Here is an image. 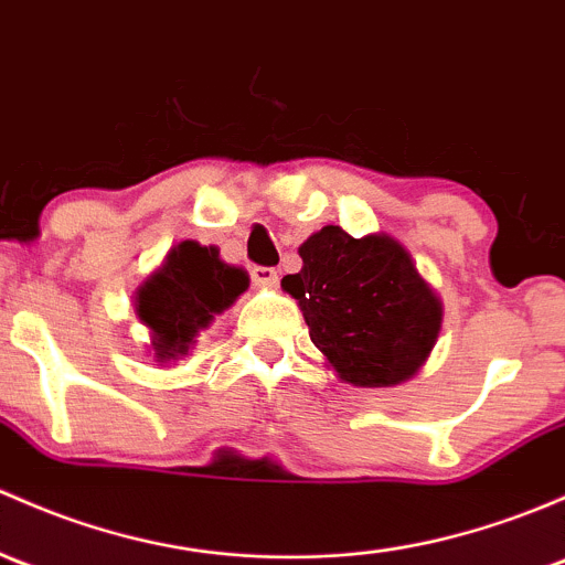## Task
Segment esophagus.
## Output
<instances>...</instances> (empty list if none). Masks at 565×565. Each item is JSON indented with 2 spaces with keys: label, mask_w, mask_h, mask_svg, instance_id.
<instances>
[{
  "label": "esophagus",
  "mask_w": 565,
  "mask_h": 565,
  "mask_svg": "<svg viewBox=\"0 0 565 565\" xmlns=\"http://www.w3.org/2000/svg\"><path fill=\"white\" fill-rule=\"evenodd\" d=\"M252 281L257 284L259 289H273L278 284V273L273 267H254Z\"/></svg>",
  "instance_id": "34e87169"
}]
</instances>
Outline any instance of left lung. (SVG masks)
Returning <instances> with one entry per match:
<instances>
[{"mask_svg": "<svg viewBox=\"0 0 565 565\" xmlns=\"http://www.w3.org/2000/svg\"><path fill=\"white\" fill-rule=\"evenodd\" d=\"M300 273L281 278L313 347L352 387H395L417 376L444 322V306L412 254L387 233L352 237L335 224L298 248Z\"/></svg>", "mask_w": 565, "mask_h": 565, "instance_id": "8db88e82", "label": "left lung"}]
</instances>
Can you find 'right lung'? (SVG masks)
<instances>
[{
  "label": "right lung",
  "mask_w": 565,
  "mask_h": 565,
  "mask_svg": "<svg viewBox=\"0 0 565 565\" xmlns=\"http://www.w3.org/2000/svg\"><path fill=\"white\" fill-rule=\"evenodd\" d=\"M248 289V273L224 263L216 246L175 243L135 292V317L146 324L148 354L159 365L183 360L198 335Z\"/></svg>",
  "instance_id": "1"
}]
</instances>
